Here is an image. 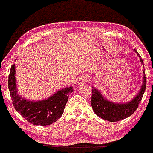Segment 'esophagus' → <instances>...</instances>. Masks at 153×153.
I'll return each instance as SVG.
<instances>
[{"mask_svg": "<svg viewBox=\"0 0 153 153\" xmlns=\"http://www.w3.org/2000/svg\"><path fill=\"white\" fill-rule=\"evenodd\" d=\"M90 81V76H88L87 75H83L82 76H80L78 80V85H83L84 83H87Z\"/></svg>", "mask_w": 153, "mask_h": 153, "instance_id": "obj_1", "label": "esophagus"}]
</instances>
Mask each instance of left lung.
<instances>
[{
  "mask_svg": "<svg viewBox=\"0 0 153 153\" xmlns=\"http://www.w3.org/2000/svg\"><path fill=\"white\" fill-rule=\"evenodd\" d=\"M134 51L135 52L137 53L136 50ZM139 56L141 57L140 55ZM140 61L143 63V60L141 58H140ZM146 86V74H144L143 84L139 94H137V96L132 101L126 104L114 103L106 100V99L102 97L101 93L98 90L93 87L92 88L93 94L91 97L92 108L98 117L109 122H117L120 120H124L127 117H130L137 109L145 92Z\"/></svg>",
  "mask_w": 153,
  "mask_h": 153,
  "instance_id": "8db88e82",
  "label": "left lung"
}]
</instances>
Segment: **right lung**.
<instances>
[{"mask_svg":"<svg viewBox=\"0 0 153 153\" xmlns=\"http://www.w3.org/2000/svg\"><path fill=\"white\" fill-rule=\"evenodd\" d=\"M8 88L16 111L27 121L36 126L51 125L60 118L68 100L69 94L74 90L72 86H70L56 92L45 100H27L17 93L14 63L10 67L8 76Z\"/></svg>","mask_w":153,"mask_h":153,"instance_id":"right-lung-1","label":"right lung"}]
</instances>
